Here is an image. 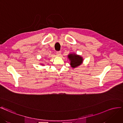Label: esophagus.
Here are the masks:
<instances>
[{"label": "esophagus", "mask_w": 123, "mask_h": 123, "mask_svg": "<svg viewBox=\"0 0 123 123\" xmlns=\"http://www.w3.org/2000/svg\"><path fill=\"white\" fill-rule=\"evenodd\" d=\"M56 54V55H57V56H60V55H61V51H57Z\"/></svg>", "instance_id": "1"}]
</instances>
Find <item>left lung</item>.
Masks as SVG:
<instances>
[{
  "instance_id": "1",
  "label": "left lung",
  "mask_w": 123,
  "mask_h": 123,
  "mask_svg": "<svg viewBox=\"0 0 123 123\" xmlns=\"http://www.w3.org/2000/svg\"><path fill=\"white\" fill-rule=\"evenodd\" d=\"M68 58L69 59L70 61V64L73 68H75L76 67L79 66L81 64V63L83 62V59L81 56L77 55H75L74 54L69 55L68 56Z\"/></svg>"
}]
</instances>
